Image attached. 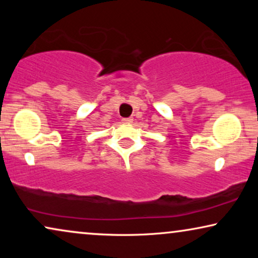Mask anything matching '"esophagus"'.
Instances as JSON below:
<instances>
[{
	"label": "esophagus",
	"instance_id": "esophagus-1",
	"mask_svg": "<svg viewBox=\"0 0 258 258\" xmlns=\"http://www.w3.org/2000/svg\"><path fill=\"white\" fill-rule=\"evenodd\" d=\"M122 122H123V123H133V118H132V117L122 118Z\"/></svg>",
	"mask_w": 258,
	"mask_h": 258
}]
</instances>
